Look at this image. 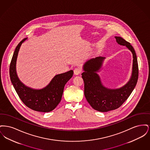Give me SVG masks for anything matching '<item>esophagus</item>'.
Masks as SVG:
<instances>
[{
  "mask_svg": "<svg viewBox=\"0 0 150 150\" xmlns=\"http://www.w3.org/2000/svg\"><path fill=\"white\" fill-rule=\"evenodd\" d=\"M74 74H75V75H79V74H80L82 72V70H81V68H80V67H76V68H75V69H74Z\"/></svg>",
  "mask_w": 150,
  "mask_h": 150,
  "instance_id": "34e87169",
  "label": "esophagus"
}]
</instances>
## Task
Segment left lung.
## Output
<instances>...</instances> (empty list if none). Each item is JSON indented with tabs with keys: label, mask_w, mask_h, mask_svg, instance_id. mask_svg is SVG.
<instances>
[{
	"label": "left lung",
	"mask_w": 150,
	"mask_h": 150,
	"mask_svg": "<svg viewBox=\"0 0 150 150\" xmlns=\"http://www.w3.org/2000/svg\"><path fill=\"white\" fill-rule=\"evenodd\" d=\"M115 38L118 44L125 45L133 54L132 75L128 83L117 89H107L102 85L97 72L101 68L105 57H96L87 61L84 65V72L81 74L86 100L94 110L100 112H107L120 107L133 92L138 78V64L133 47L122 38Z\"/></svg>",
	"instance_id": "1"
}]
</instances>
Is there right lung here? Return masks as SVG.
<instances>
[{"mask_svg": "<svg viewBox=\"0 0 150 150\" xmlns=\"http://www.w3.org/2000/svg\"><path fill=\"white\" fill-rule=\"evenodd\" d=\"M23 39L16 47L9 67V75L14 89L22 102L30 109L36 111L48 112L54 110L60 102L66 83L71 78L74 71H69L56 75L44 88L36 90L26 86L18 78L16 64L18 53Z\"/></svg>", "mask_w": 150, "mask_h": 150, "instance_id": "add662e5", "label": "right lung"}]
</instances>
